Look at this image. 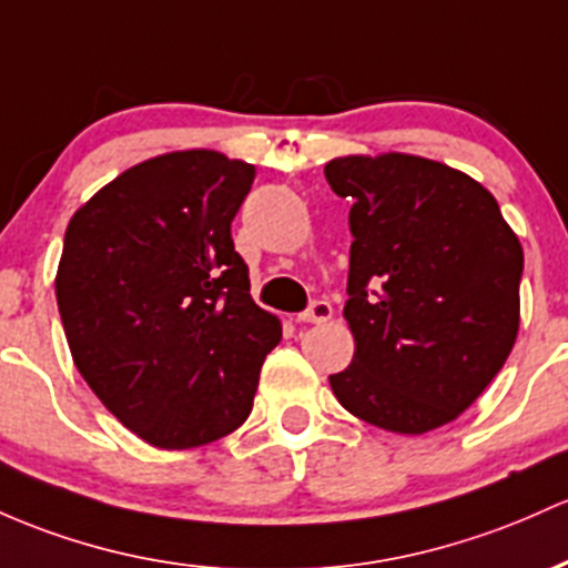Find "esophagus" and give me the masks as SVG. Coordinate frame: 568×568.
I'll list each match as a JSON object with an SVG mask.
<instances>
[{
  "instance_id": "obj_1",
  "label": "esophagus",
  "mask_w": 568,
  "mask_h": 568,
  "mask_svg": "<svg viewBox=\"0 0 568 568\" xmlns=\"http://www.w3.org/2000/svg\"><path fill=\"white\" fill-rule=\"evenodd\" d=\"M332 315H334L332 304L321 302V298H317V302L310 304L307 313L298 315V321H302V323H326V321H332Z\"/></svg>"
}]
</instances>
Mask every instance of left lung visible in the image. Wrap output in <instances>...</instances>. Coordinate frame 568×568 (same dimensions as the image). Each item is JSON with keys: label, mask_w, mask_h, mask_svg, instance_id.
<instances>
[{"label": "left lung", "mask_w": 568, "mask_h": 568, "mask_svg": "<svg viewBox=\"0 0 568 568\" xmlns=\"http://www.w3.org/2000/svg\"><path fill=\"white\" fill-rule=\"evenodd\" d=\"M351 199L345 321L351 366L328 377L347 413L394 434H426L469 409L513 353L523 247L494 193L409 153L326 164Z\"/></svg>", "instance_id": "1"}]
</instances>
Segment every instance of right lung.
<instances>
[{
    "instance_id": "right-lung-1",
    "label": "right lung",
    "mask_w": 568,
    "mask_h": 568,
    "mask_svg": "<svg viewBox=\"0 0 568 568\" xmlns=\"http://www.w3.org/2000/svg\"><path fill=\"white\" fill-rule=\"evenodd\" d=\"M255 166L155 155L99 189L64 234L55 302L78 372L129 432L191 450L253 409L280 317L251 296L232 221Z\"/></svg>"
}]
</instances>
